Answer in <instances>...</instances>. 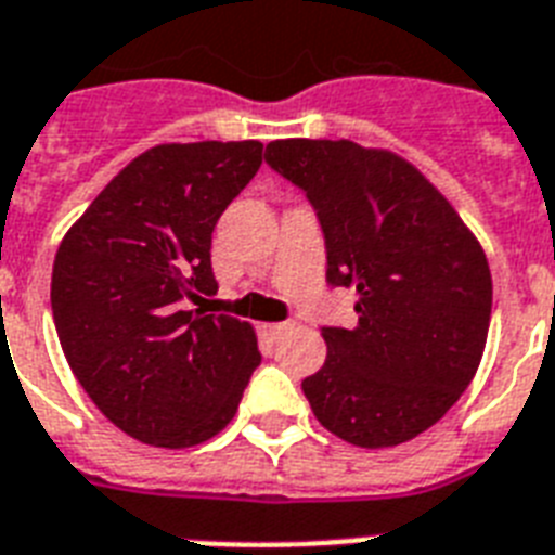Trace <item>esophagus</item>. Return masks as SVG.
<instances>
[{"label": "esophagus", "instance_id": "esophagus-1", "mask_svg": "<svg viewBox=\"0 0 555 555\" xmlns=\"http://www.w3.org/2000/svg\"><path fill=\"white\" fill-rule=\"evenodd\" d=\"M291 328H294V322H273V325H268V331L273 337H282V334H287Z\"/></svg>", "mask_w": 555, "mask_h": 555}]
</instances>
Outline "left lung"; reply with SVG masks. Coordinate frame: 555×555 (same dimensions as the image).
<instances>
[{"instance_id": "8db88e82", "label": "left lung", "mask_w": 555, "mask_h": 555, "mask_svg": "<svg viewBox=\"0 0 555 555\" xmlns=\"http://www.w3.org/2000/svg\"><path fill=\"white\" fill-rule=\"evenodd\" d=\"M264 160L311 201L331 287L357 325H325L328 357L302 391L317 421L365 449L417 438L464 395L492 313L487 256L409 160L351 141H273Z\"/></svg>"}]
</instances>
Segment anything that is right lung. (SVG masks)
Listing matches in <instances>:
<instances>
[{"label":"right lung","instance_id":"add662e5","mask_svg":"<svg viewBox=\"0 0 555 555\" xmlns=\"http://www.w3.org/2000/svg\"><path fill=\"white\" fill-rule=\"evenodd\" d=\"M261 150L201 141L143 152L56 250L51 311L65 360L141 443L186 449L218 435L261 363L247 322L190 311L218 291L212 230L259 172Z\"/></svg>","mask_w":555,"mask_h":555}]
</instances>
